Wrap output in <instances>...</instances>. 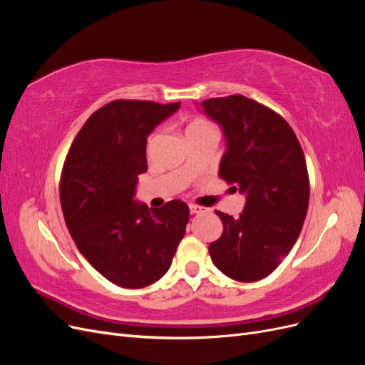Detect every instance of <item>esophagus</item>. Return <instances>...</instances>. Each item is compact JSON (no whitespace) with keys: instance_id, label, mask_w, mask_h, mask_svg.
I'll use <instances>...</instances> for the list:
<instances>
[{"instance_id":"obj_1","label":"esophagus","mask_w":365,"mask_h":365,"mask_svg":"<svg viewBox=\"0 0 365 365\" xmlns=\"http://www.w3.org/2000/svg\"><path fill=\"white\" fill-rule=\"evenodd\" d=\"M189 208H190V213H192V215H197V213H202V212H205V207L195 205V204H192Z\"/></svg>"}]
</instances>
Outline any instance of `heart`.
<instances>
[{
  "label": "heart",
  "mask_w": 365,
  "mask_h": 365,
  "mask_svg": "<svg viewBox=\"0 0 365 365\" xmlns=\"http://www.w3.org/2000/svg\"><path fill=\"white\" fill-rule=\"evenodd\" d=\"M202 128H213V126L210 125L208 121H205V120H195V121H192V123L189 125V128H187V132L193 130V129H202ZM152 141H153V135L149 137V141H148L149 146L152 145Z\"/></svg>",
  "instance_id": "heart-1"
}]
</instances>
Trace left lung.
Returning <instances> with one entry per match:
<instances>
[{"label":"left lung","instance_id":"obj_1","mask_svg":"<svg viewBox=\"0 0 365 365\" xmlns=\"http://www.w3.org/2000/svg\"><path fill=\"white\" fill-rule=\"evenodd\" d=\"M201 106L225 135L219 178L247 196L239 217L216 212L224 231L208 252L230 279L257 282L300 236L311 192L304 153L288 121L245 96L208 98Z\"/></svg>","mask_w":365,"mask_h":365}]
</instances>
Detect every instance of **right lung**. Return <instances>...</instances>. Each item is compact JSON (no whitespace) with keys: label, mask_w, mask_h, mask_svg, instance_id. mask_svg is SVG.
<instances>
[{"label":"right lung","mask_w":365,"mask_h":365,"mask_svg":"<svg viewBox=\"0 0 365 365\" xmlns=\"http://www.w3.org/2000/svg\"><path fill=\"white\" fill-rule=\"evenodd\" d=\"M181 102L114 101L85 121L65 158L61 205L77 250L105 279L138 289L160 280L189 222V207L161 208L134 201L148 170L146 143Z\"/></svg>","instance_id":"1"}]
</instances>
